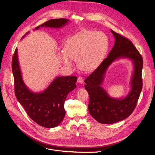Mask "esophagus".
Masks as SVG:
<instances>
[{
  "label": "esophagus",
  "instance_id": "esophagus-1",
  "mask_svg": "<svg viewBox=\"0 0 155 155\" xmlns=\"http://www.w3.org/2000/svg\"><path fill=\"white\" fill-rule=\"evenodd\" d=\"M77 82L81 84H84V78L82 77H79L77 79Z\"/></svg>",
  "mask_w": 155,
  "mask_h": 155
}]
</instances>
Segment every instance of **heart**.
<instances>
[{"mask_svg": "<svg viewBox=\"0 0 155 155\" xmlns=\"http://www.w3.org/2000/svg\"><path fill=\"white\" fill-rule=\"evenodd\" d=\"M108 48L109 39L104 32L83 30L67 40L58 56L67 67L72 68L71 60L77 61L79 69L88 72L100 64Z\"/></svg>", "mask_w": 155, "mask_h": 155, "instance_id": "b5f03b06", "label": "heart"}]
</instances>
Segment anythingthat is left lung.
<instances>
[{"label":"left lung","mask_w":155,"mask_h":155,"mask_svg":"<svg viewBox=\"0 0 155 155\" xmlns=\"http://www.w3.org/2000/svg\"><path fill=\"white\" fill-rule=\"evenodd\" d=\"M115 41L111 51L90 75L85 80V88L89 95L88 109L90 114L101 124H114L131 114L139 99L143 87V58L128 39L110 30ZM131 60L134 70L130 81V90L126 97H110L102 87L104 75L110 65L120 59Z\"/></svg>","instance_id":"8db88e82"}]
</instances>
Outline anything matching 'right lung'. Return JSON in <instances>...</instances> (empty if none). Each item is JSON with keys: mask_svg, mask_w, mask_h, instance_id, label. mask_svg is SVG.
Wrapping results in <instances>:
<instances>
[{"mask_svg": "<svg viewBox=\"0 0 155 155\" xmlns=\"http://www.w3.org/2000/svg\"><path fill=\"white\" fill-rule=\"evenodd\" d=\"M70 22L67 19H54L41 24V28L60 29ZM29 32L24 35L25 37ZM12 70L14 78L15 94L29 117L38 124L46 128L58 126L65 116L64 102L68 94L76 88L75 76L56 77L44 91L35 92L24 83L19 66L18 49L12 57Z\"/></svg>", "mask_w": 155, "mask_h": 155, "instance_id": "right-lung-1", "label": "right lung"}]
</instances>
